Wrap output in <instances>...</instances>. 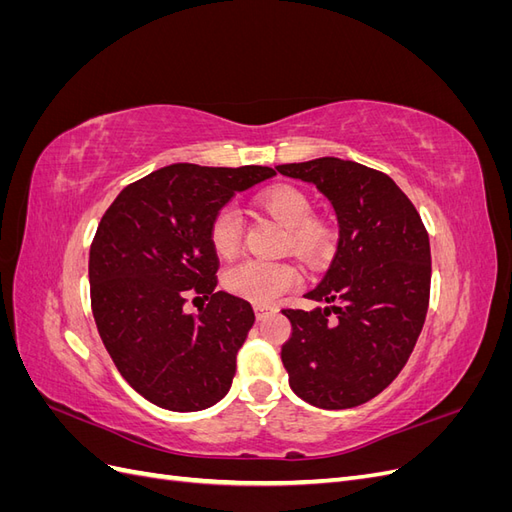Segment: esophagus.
<instances>
[{"instance_id":"esophagus-1","label":"esophagus","mask_w":512,"mask_h":512,"mask_svg":"<svg viewBox=\"0 0 512 512\" xmlns=\"http://www.w3.org/2000/svg\"><path fill=\"white\" fill-rule=\"evenodd\" d=\"M273 312H275V307H273V305H260V303H256V305H254L256 320L267 318V316H269V314H273Z\"/></svg>"}]
</instances>
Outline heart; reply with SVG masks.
Masks as SVG:
<instances>
[{
	"label": "heart",
	"mask_w": 512,
	"mask_h": 512,
	"mask_svg": "<svg viewBox=\"0 0 512 512\" xmlns=\"http://www.w3.org/2000/svg\"><path fill=\"white\" fill-rule=\"evenodd\" d=\"M258 207L271 220L286 228L284 247L307 262H318L333 250V228L312 218V198L292 185H277L258 196ZM209 241L220 258L235 256L241 243V220L232 207H222L213 215ZM301 275L290 262L243 260L224 273V288L245 301L267 305L299 284Z\"/></svg>",
	"instance_id": "1"
}]
</instances>
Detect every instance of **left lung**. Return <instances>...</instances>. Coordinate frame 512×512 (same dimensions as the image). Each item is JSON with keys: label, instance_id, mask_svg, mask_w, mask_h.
Instances as JSON below:
<instances>
[{"label": "left lung", "instance_id": "8db88e82", "mask_svg": "<svg viewBox=\"0 0 512 512\" xmlns=\"http://www.w3.org/2000/svg\"><path fill=\"white\" fill-rule=\"evenodd\" d=\"M275 170L312 183L339 228L331 267L305 292L327 307L282 312L292 327L282 346L290 389L322 410L361 406L397 378L421 335L431 282L427 230L397 183L374 168L318 158Z\"/></svg>", "mask_w": 512, "mask_h": 512}]
</instances>
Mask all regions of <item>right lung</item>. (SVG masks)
<instances>
[{"label": "right lung", "instance_id": "right-lung-1", "mask_svg": "<svg viewBox=\"0 0 512 512\" xmlns=\"http://www.w3.org/2000/svg\"><path fill=\"white\" fill-rule=\"evenodd\" d=\"M269 166L170 164L123 188L89 250L91 309L102 344L136 393L170 412L211 408L230 391L252 305L215 290L213 215L271 179ZM190 296L210 299L198 317Z\"/></svg>", "mask_w": 512, "mask_h": 512}]
</instances>
